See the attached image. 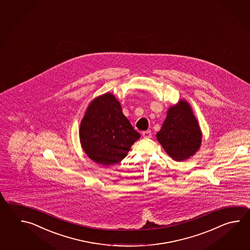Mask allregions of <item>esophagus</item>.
<instances>
[{
	"label": "esophagus",
	"mask_w": 250,
	"mask_h": 250,
	"mask_svg": "<svg viewBox=\"0 0 250 250\" xmlns=\"http://www.w3.org/2000/svg\"><path fill=\"white\" fill-rule=\"evenodd\" d=\"M142 135H143L144 138H150L152 137V132H151V130H146L142 133Z\"/></svg>",
	"instance_id": "obj_1"
}]
</instances>
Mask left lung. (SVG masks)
<instances>
[{
  "label": "left lung",
  "mask_w": 250,
  "mask_h": 250,
  "mask_svg": "<svg viewBox=\"0 0 250 250\" xmlns=\"http://www.w3.org/2000/svg\"><path fill=\"white\" fill-rule=\"evenodd\" d=\"M156 138L170 157L177 162L189 158L201 145V131L191 108L181 100L170 107Z\"/></svg>",
  "instance_id": "obj_1"
}]
</instances>
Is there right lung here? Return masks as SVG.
<instances>
[{"instance_id":"obj_1","label":"right lung","mask_w":250,"mask_h":250,"mask_svg":"<svg viewBox=\"0 0 250 250\" xmlns=\"http://www.w3.org/2000/svg\"><path fill=\"white\" fill-rule=\"evenodd\" d=\"M80 138L90 159L109 166L126 157L140 134L124 116L117 99L107 93L89 104L80 124Z\"/></svg>"}]
</instances>
